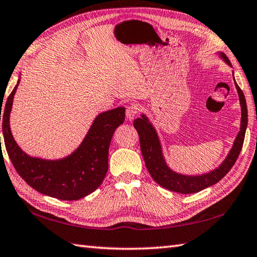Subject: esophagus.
<instances>
[{
  "label": "esophagus",
  "mask_w": 257,
  "mask_h": 257,
  "mask_svg": "<svg viewBox=\"0 0 257 257\" xmlns=\"http://www.w3.org/2000/svg\"><path fill=\"white\" fill-rule=\"evenodd\" d=\"M139 112V107L136 106L135 104H131L126 107V118L132 121V119L135 117L136 114Z\"/></svg>",
  "instance_id": "esophagus-1"
}]
</instances>
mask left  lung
<instances>
[{
    "label": "left lung",
    "instance_id": "obj_1",
    "mask_svg": "<svg viewBox=\"0 0 257 257\" xmlns=\"http://www.w3.org/2000/svg\"><path fill=\"white\" fill-rule=\"evenodd\" d=\"M220 56L221 58H223L227 65L231 66L230 60L227 59V57L224 54L221 53ZM234 83L238 93V98H240V104L242 110L241 130L236 136L234 144H233L229 155L224 159V162L218 168H215L210 173L199 176H187L175 173L174 170L167 166L166 162H165L161 142H159L156 130L154 128L152 123L148 121V118L144 114H142L141 117L135 119L133 125L136 131H138L140 136L141 151L142 154H143L146 168L150 172L152 178L159 186L166 188V189L170 191L186 193V195H188V193L199 192L216 184V182H219L230 172V169L235 164L236 159L241 153L245 138V131H246L247 126L246 101H245L243 91L238 87L235 80Z\"/></svg>",
    "mask_w": 257,
    "mask_h": 257
}]
</instances>
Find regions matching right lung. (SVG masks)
Here are the masks:
<instances>
[{"label":"right lung","mask_w":257,"mask_h":257,"mask_svg":"<svg viewBox=\"0 0 257 257\" xmlns=\"http://www.w3.org/2000/svg\"><path fill=\"white\" fill-rule=\"evenodd\" d=\"M19 83L20 79L5 103L2 122L5 148L17 174L38 192L60 200H78L90 195L107 173L110 143L113 133L124 122L125 109L119 106L100 113L80 146L69 156L57 161L31 157L16 144L10 127V113Z\"/></svg>","instance_id":"1"}]
</instances>
